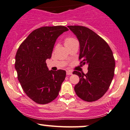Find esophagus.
Instances as JSON below:
<instances>
[{"mask_svg": "<svg viewBox=\"0 0 130 130\" xmlns=\"http://www.w3.org/2000/svg\"><path fill=\"white\" fill-rule=\"evenodd\" d=\"M66 74L68 75H71L72 74V72L71 71H66Z\"/></svg>", "mask_w": 130, "mask_h": 130, "instance_id": "34e87169", "label": "esophagus"}]
</instances>
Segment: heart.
Masks as SVG:
<instances>
[{
	"instance_id": "heart-1",
	"label": "heart",
	"mask_w": 130,
	"mask_h": 130,
	"mask_svg": "<svg viewBox=\"0 0 130 130\" xmlns=\"http://www.w3.org/2000/svg\"><path fill=\"white\" fill-rule=\"evenodd\" d=\"M75 41H76V39L73 38H67L64 40V45H69V44H71L72 42H73Z\"/></svg>"
}]
</instances>
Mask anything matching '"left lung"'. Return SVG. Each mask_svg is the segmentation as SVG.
<instances>
[{"instance_id": "1", "label": "left lung", "mask_w": 130, "mask_h": 130, "mask_svg": "<svg viewBox=\"0 0 130 130\" xmlns=\"http://www.w3.org/2000/svg\"><path fill=\"white\" fill-rule=\"evenodd\" d=\"M68 27L79 41L80 63L88 66L86 74L78 71L73 72L80 78L75 86V92L85 101H95L108 91L114 77L113 53L106 41L91 29L78 25Z\"/></svg>"}]
</instances>
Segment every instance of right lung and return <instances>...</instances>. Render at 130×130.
Here are the masks:
<instances>
[{"label": "right lung", "instance_id": "add662e5", "mask_svg": "<svg viewBox=\"0 0 130 130\" xmlns=\"http://www.w3.org/2000/svg\"><path fill=\"white\" fill-rule=\"evenodd\" d=\"M68 30L61 25L41 27L32 31L17 51L18 80L27 95L38 104L50 103L58 95L66 72L49 71L45 61L51 58L57 38Z\"/></svg>", "mask_w": 130, "mask_h": 130}]
</instances>
